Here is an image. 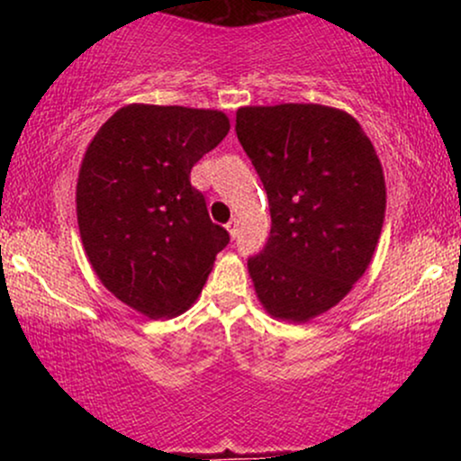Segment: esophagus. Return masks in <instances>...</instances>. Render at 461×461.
Returning <instances> with one entry per match:
<instances>
[{"mask_svg":"<svg viewBox=\"0 0 461 461\" xmlns=\"http://www.w3.org/2000/svg\"><path fill=\"white\" fill-rule=\"evenodd\" d=\"M225 227H227V231H230V236H231V238H236V236H238V219H231L230 223H227Z\"/></svg>","mask_w":461,"mask_h":461,"instance_id":"esophagus-1","label":"esophagus"}]
</instances>
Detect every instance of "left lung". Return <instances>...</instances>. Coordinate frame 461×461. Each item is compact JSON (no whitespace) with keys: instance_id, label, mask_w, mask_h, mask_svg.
<instances>
[{"instance_id":"8db88e82","label":"left lung","mask_w":461,"mask_h":461,"mask_svg":"<svg viewBox=\"0 0 461 461\" xmlns=\"http://www.w3.org/2000/svg\"><path fill=\"white\" fill-rule=\"evenodd\" d=\"M236 136L271 208L249 275L273 316L310 321L368 268L385 212L382 164L351 114L319 104L240 108Z\"/></svg>"}]
</instances>
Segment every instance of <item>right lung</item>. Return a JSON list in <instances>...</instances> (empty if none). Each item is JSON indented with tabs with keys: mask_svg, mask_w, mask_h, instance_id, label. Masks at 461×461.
Returning a JSON list of instances; mask_svg holds the SVG:
<instances>
[{
	"mask_svg": "<svg viewBox=\"0 0 461 461\" xmlns=\"http://www.w3.org/2000/svg\"><path fill=\"white\" fill-rule=\"evenodd\" d=\"M230 131L216 110L128 105L102 125L77 179V223L95 273L149 319L197 299L230 245L190 171Z\"/></svg>",
	"mask_w": 461,
	"mask_h": 461,
	"instance_id": "obj_1",
	"label": "right lung"
}]
</instances>
